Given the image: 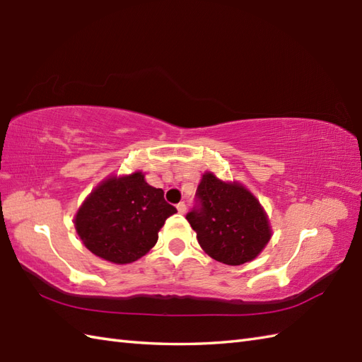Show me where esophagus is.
Here are the masks:
<instances>
[{
    "label": "esophagus",
    "mask_w": 362,
    "mask_h": 362,
    "mask_svg": "<svg viewBox=\"0 0 362 362\" xmlns=\"http://www.w3.org/2000/svg\"><path fill=\"white\" fill-rule=\"evenodd\" d=\"M177 210H179V213H185L187 211V205L183 204V202H180V204H177Z\"/></svg>",
    "instance_id": "34e87169"
}]
</instances>
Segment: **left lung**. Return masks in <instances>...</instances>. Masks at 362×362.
I'll use <instances>...</instances> for the list:
<instances>
[{
  "label": "left lung",
  "instance_id": "1",
  "mask_svg": "<svg viewBox=\"0 0 362 362\" xmlns=\"http://www.w3.org/2000/svg\"><path fill=\"white\" fill-rule=\"evenodd\" d=\"M201 206L187 214L206 255L228 266L255 259L272 236L258 199L240 182H224L206 171L197 187Z\"/></svg>",
  "mask_w": 362,
  "mask_h": 362
}]
</instances>
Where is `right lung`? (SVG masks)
Returning a JSON list of instances; mask_svg holds the SVG:
<instances>
[{
    "instance_id": "1",
    "label": "right lung",
    "mask_w": 362,
    "mask_h": 362,
    "mask_svg": "<svg viewBox=\"0 0 362 362\" xmlns=\"http://www.w3.org/2000/svg\"><path fill=\"white\" fill-rule=\"evenodd\" d=\"M177 213L141 171L110 175L86 197L74 216L83 245L115 264L144 257L158 240L165 221Z\"/></svg>"
}]
</instances>
